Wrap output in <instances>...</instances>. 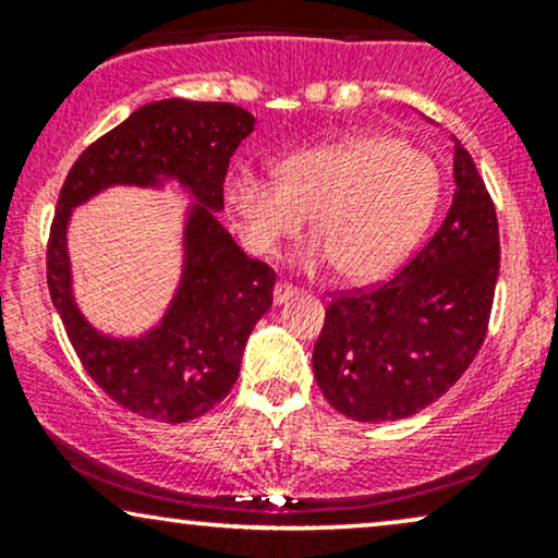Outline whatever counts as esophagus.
Here are the masks:
<instances>
[{"mask_svg":"<svg viewBox=\"0 0 558 558\" xmlns=\"http://www.w3.org/2000/svg\"><path fill=\"white\" fill-rule=\"evenodd\" d=\"M296 293H299V288H293L288 283H278V286H275V291H272V299H275V304H286V301L296 296Z\"/></svg>","mask_w":558,"mask_h":558,"instance_id":"1","label":"esophagus"}]
</instances>
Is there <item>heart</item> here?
<instances>
[{
  "label": "heart",
  "instance_id": "1",
  "mask_svg": "<svg viewBox=\"0 0 558 558\" xmlns=\"http://www.w3.org/2000/svg\"><path fill=\"white\" fill-rule=\"evenodd\" d=\"M275 178L239 170L226 196L243 239L272 254L312 215L306 270L336 265L351 283L393 272L430 228L444 175L427 151L396 138H343L306 146L275 162Z\"/></svg>",
  "mask_w": 558,
  "mask_h": 558
}]
</instances>
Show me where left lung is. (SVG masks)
I'll use <instances>...</instances> for the list:
<instances>
[{"mask_svg": "<svg viewBox=\"0 0 558 558\" xmlns=\"http://www.w3.org/2000/svg\"><path fill=\"white\" fill-rule=\"evenodd\" d=\"M444 226L388 283L325 310L312 367L323 396L354 422H393L438 401L477 356L498 280V220L470 151L453 138Z\"/></svg>", "mask_w": 558, "mask_h": 558, "instance_id": "left-lung-1", "label": "left lung"}]
</instances>
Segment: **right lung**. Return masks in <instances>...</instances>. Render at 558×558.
<instances>
[{
  "label": "right lung",
  "mask_w": 558,
  "mask_h": 558,
  "mask_svg": "<svg viewBox=\"0 0 558 558\" xmlns=\"http://www.w3.org/2000/svg\"><path fill=\"white\" fill-rule=\"evenodd\" d=\"M252 131L254 114L228 101H151L75 159L57 198L47 248L49 296L92 380L141 417L178 425L226 399L254 325L272 306L275 272L248 259L217 220L230 157ZM165 182H178L192 198L177 293L160 323L141 337L101 333L72 293L69 217L112 184Z\"/></svg>",
  "instance_id": "add662e5"
}]
</instances>
